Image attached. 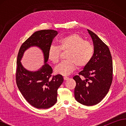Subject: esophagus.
Returning a JSON list of instances; mask_svg holds the SVG:
<instances>
[{
  "mask_svg": "<svg viewBox=\"0 0 126 126\" xmlns=\"http://www.w3.org/2000/svg\"><path fill=\"white\" fill-rule=\"evenodd\" d=\"M69 78L68 77H64V79L65 80V81H66V80H68Z\"/></svg>",
  "mask_w": 126,
  "mask_h": 126,
  "instance_id": "1",
  "label": "esophagus"
}]
</instances>
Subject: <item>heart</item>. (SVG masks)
<instances>
[{"mask_svg":"<svg viewBox=\"0 0 126 126\" xmlns=\"http://www.w3.org/2000/svg\"><path fill=\"white\" fill-rule=\"evenodd\" d=\"M58 46L51 45L47 51L48 59L56 64L60 61L61 51H67L66 60L63 61L56 66V74L68 76L75 70L76 66L79 68L86 66L92 59L94 47L92 43L85 41L77 33H73L59 40Z\"/></svg>","mask_w":126,"mask_h":126,"instance_id":"heart-1","label":"heart"}]
</instances>
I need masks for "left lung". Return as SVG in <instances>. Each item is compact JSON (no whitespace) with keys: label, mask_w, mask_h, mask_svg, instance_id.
Wrapping results in <instances>:
<instances>
[{"label":"left lung","mask_w":126,"mask_h":126,"mask_svg":"<svg viewBox=\"0 0 126 126\" xmlns=\"http://www.w3.org/2000/svg\"><path fill=\"white\" fill-rule=\"evenodd\" d=\"M88 31L93 41L94 52L90 62L73 79L76 83L74 91L76 100L92 106L100 102L107 94L113 81V69L107 45L93 32Z\"/></svg>","instance_id":"1"}]
</instances>
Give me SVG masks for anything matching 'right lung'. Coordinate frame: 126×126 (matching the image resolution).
<instances>
[{"label": "right lung", "mask_w": 126, "mask_h": 126, "mask_svg": "<svg viewBox=\"0 0 126 126\" xmlns=\"http://www.w3.org/2000/svg\"><path fill=\"white\" fill-rule=\"evenodd\" d=\"M57 34V31L53 30L36 31L22 44L18 53L16 83L28 103L38 109H47L54 105L57 101L58 88L63 82L61 75H52V69L47 63L48 50ZM34 45L43 50L45 64L39 71L31 72L24 69L20 60L25 51Z\"/></svg>", "instance_id": "add662e5"}]
</instances>
